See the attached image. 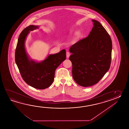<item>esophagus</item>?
Returning <instances> with one entry per match:
<instances>
[{"label": "esophagus", "mask_w": 129, "mask_h": 129, "mask_svg": "<svg viewBox=\"0 0 129 129\" xmlns=\"http://www.w3.org/2000/svg\"><path fill=\"white\" fill-rule=\"evenodd\" d=\"M70 55H71V53L70 52H66V58H69Z\"/></svg>", "instance_id": "34e87169"}]
</instances>
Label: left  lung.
I'll list each match as a JSON object with an SVG mask.
<instances>
[{
    "instance_id": "obj_1",
    "label": "left lung",
    "mask_w": 129,
    "mask_h": 129,
    "mask_svg": "<svg viewBox=\"0 0 129 129\" xmlns=\"http://www.w3.org/2000/svg\"><path fill=\"white\" fill-rule=\"evenodd\" d=\"M93 27L88 37L71 46L69 58L72 77L78 85L87 87L95 84L109 70L112 42L101 23L92 20Z\"/></svg>"
}]
</instances>
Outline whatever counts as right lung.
<instances>
[{
    "instance_id": "obj_1",
    "label": "right lung",
    "mask_w": 129,
    "mask_h": 129,
    "mask_svg": "<svg viewBox=\"0 0 129 129\" xmlns=\"http://www.w3.org/2000/svg\"><path fill=\"white\" fill-rule=\"evenodd\" d=\"M38 27L30 25L25 28L20 34L15 51V61L21 77L28 85L39 89L49 87L54 80L56 69L66 60V51L49 55L40 63L29 60L25 48V41L29 31Z\"/></svg>"
}]
</instances>
